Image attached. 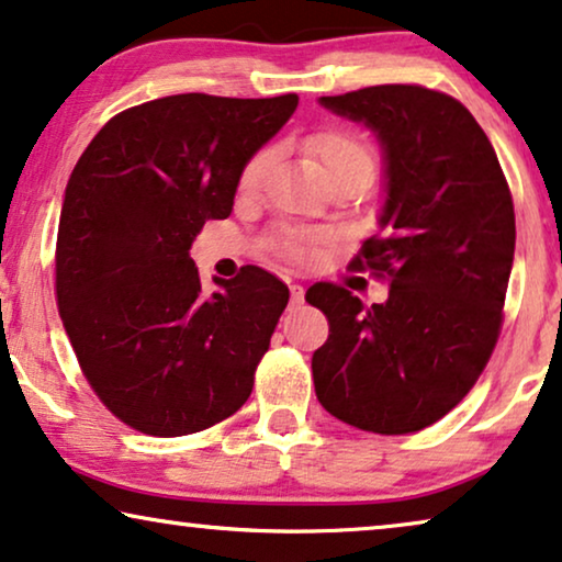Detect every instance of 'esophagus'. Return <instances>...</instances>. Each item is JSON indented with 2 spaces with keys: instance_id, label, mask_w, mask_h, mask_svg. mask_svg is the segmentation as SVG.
Segmentation results:
<instances>
[{
  "instance_id": "1",
  "label": "esophagus",
  "mask_w": 562,
  "mask_h": 562,
  "mask_svg": "<svg viewBox=\"0 0 562 562\" xmlns=\"http://www.w3.org/2000/svg\"><path fill=\"white\" fill-rule=\"evenodd\" d=\"M290 295H293L290 297V303L293 305H301L305 301V290L301 285H290Z\"/></svg>"
}]
</instances>
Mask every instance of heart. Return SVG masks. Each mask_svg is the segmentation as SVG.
<instances>
[{"mask_svg":"<svg viewBox=\"0 0 562 562\" xmlns=\"http://www.w3.org/2000/svg\"><path fill=\"white\" fill-rule=\"evenodd\" d=\"M311 156H316L321 167H324L326 177L334 175H347V171H372L375 167V159H372V148L368 140H364L359 133L351 131H324L318 136L308 140ZM269 156L257 154L249 159L244 171H241V190H257L261 177H265ZM285 251L288 254H301L303 251V236H288L285 238Z\"/></svg>","mask_w":562,"mask_h":562,"instance_id":"heart-1","label":"heart"}]
</instances>
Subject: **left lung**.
<instances>
[{
    "label": "left lung",
    "instance_id": "1",
    "mask_svg": "<svg viewBox=\"0 0 562 562\" xmlns=\"http://www.w3.org/2000/svg\"><path fill=\"white\" fill-rule=\"evenodd\" d=\"M383 148L380 234L357 267L387 274L370 308L347 288L305 293L328 318L313 383L328 414L375 434L439 422L475 385L493 347L514 265V203L488 136L465 104L416 85L321 97Z\"/></svg>",
    "mask_w": 562,
    "mask_h": 562
}]
</instances>
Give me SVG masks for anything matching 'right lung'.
<instances>
[{
  "label": "right lung",
  "instance_id": "right-lung-1",
  "mask_svg": "<svg viewBox=\"0 0 562 562\" xmlns=\"http://www.w3.org/2000/svg\"><path fill=\"white\" fill-rule=\"evenodd\" d=\"M297 94H171L120 112L64 192L56 297L100 401L133 429L182 437L251 395L290 290L261 267L213 277L190 257L205 221L234 207L241 171L280 133Z\"/></svg>",
  "mask_w": 562,
  "mask_h": 562
}]
</instances>
